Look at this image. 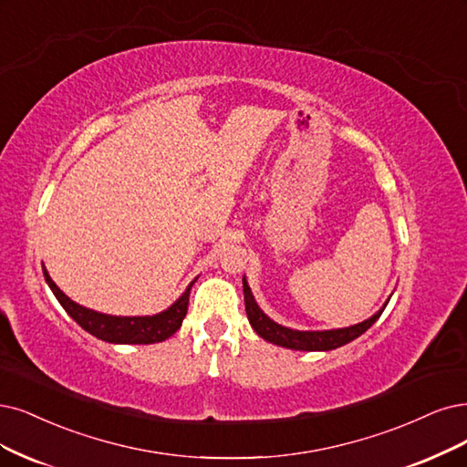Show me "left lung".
Wrapping results in <instances>:
<instances>
[{
	"label": "left lung",
	"instance_id": "left-lung-1",
	"mask_svg": "<svg viewBox=\"0 0 467 467\" xmlns=\"http://www.w3.org/2000/svg\"><path fill=\"white\" fill-rule=\"evenodd\" d=\"M243 288H244V304H246V316L250 325L254 327V331L260 335L264 340L277 344V347L283 348H290V350H306V352H327V350H335L338 347H344V344L352 342L354 338H358L359 335H364L369 327L381 317L383 309L387 307L389 300L385 302V306L379 309L375 316H371L369 319L361 321L358 325L352 327H344V329H331V331H295L288 329V327H283L279 323H275L273 319H269L260 306L255 304L252 290L246 283V277H243Z\"/></svg>",
	"mask_w": 467,
	"mask_h": 467
}]
</instances>
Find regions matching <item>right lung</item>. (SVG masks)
Masks as SVG:
<instances>
[{
	"instance_id": "add662e5",
	"label": "right lung",
	"mask_w": 467,
	"mask_h": 467,
	"mask_svg": "<svg viewBox=\"0 0 467 467\" xmlns=\"http://www.w3.org/2000/svg\"><path fill=\"white\" fill-rule=\"evenodd\" d=\"M42 269H44L46 283L49 285L51 292H54L65 312L71 316L84 331H88L99 340L113 342V344H153V342H161L169 338L171 335H175L181 329L182 319L186 316L190 288H192V285L196 283V279L190 283L188 288L182 292V296L161 314L144 316V317H119V316L94 312V309H88L73 302L67 295H63L54 281H51L46 267Z\"/></svg>"
}]
</instances>
